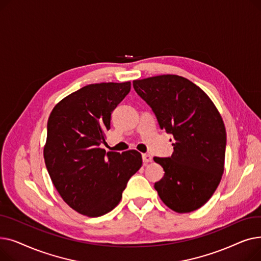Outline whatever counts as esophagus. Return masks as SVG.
Returning <instances> with one entry per match:
<instances>
[{"label":"esophagus","mask_w":261,"mask_h":261,"mask_svg":"<svg viewBox=\"0 0 261 261\" xmlns=\"http://www.w3.org/2000/svg\"><path fill=\"white\" fill-rule=\"evenodd\" d=\"M142 158H143V162H144L145 164H148V163H150V162H152V156L150 155V154L145 153V154L142 155Z\"/></svg>","instance_id":"obj_1"}]
</instances>
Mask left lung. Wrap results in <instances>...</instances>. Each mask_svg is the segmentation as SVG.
Here are the masks:
<instances>
[{"mask_svg": "<svg viewBox=\"0 0 261 261\" xmlns=\"http://www.w3.org/2000/svg\"><path fill=\"white\" fill-rule=\"evenodd\" d=\"M133 88L174 140L170 158H153L165 171L154 184L161 200L180 214L200 208L224 171L226 131L220 113L206 93L181 76L134 80Z\"/></svg>", "mask_w": 261, "mask_h": 261, "instance_id": "left-lung-1", "label": "left lung"}]
</instances>
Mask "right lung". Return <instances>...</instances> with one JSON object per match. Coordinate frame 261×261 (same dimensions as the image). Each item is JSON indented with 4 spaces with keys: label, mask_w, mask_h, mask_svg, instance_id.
Masks as SVG:
<instances>
[{
    "label": "right lung",
    "mask_w": 261,
    "mask_h": 261,
    "mask_svg": "<svg viewBox=\"0 0 261 261\" xmlns=\"http://www.w3.org/2000/svg\"><path fill=\"white\" fill-rule=\"evenodd\" d=\"M131 82L89 85L54 107L43 155L54 186L74 211L99 217L115 208L130 177L142 167L136 150L106 152L111 114Z\"/></svg>",
    "instance_id": "obj_1"
}]
</instances>
